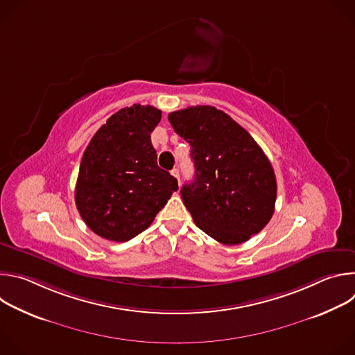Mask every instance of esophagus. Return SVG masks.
Here are the masks:
<instances>
[{
  "label": "esophagus",
  "mask_w": 355,
  "mask_h": 355,
  "mask_svg": "<svg viewBox=\"0 0 355 355\" xmlns=\"http://www.w3.org/2000/svg\"><path fill=\"white\" fill-rule=\"evenodd\" d=\"M171 174L178 180V182H180V171L177 170V168H174V170H171Z\"/></svg>",
  "instance_id": "34e87169"
}]
</instances>
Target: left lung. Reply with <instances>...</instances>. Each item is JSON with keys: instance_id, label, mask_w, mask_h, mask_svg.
I'll return each mask as SVG.
<instances>
[{"instance_id": "obj_1", "label": "left lung", "mask_w": 355, "mask_h": 355, "mask_svg": "<svg viewBox=\"0 0 355 355\" xmlns=\"http://www.w3.org/2000/svg\"><path fill=\"white\" fill-rule=\"evenodd\" d=\"M168 121L191 146L195 177L181 198L195 225L226 245L260 233L274 214L277 180L257 141L209 105L171 112Z\"/></svg>"}]
</instances>
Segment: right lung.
<instances>
[{
    "instance_id": "add662e5",
    "label": "right lung",
    "mask_w": 355,
    "mask_h": 355,
    "mask_svg": "<svg viewBox=\"0 0 355 355\" xmlns=\"http://www.w3.org/2000/svg\"><path fill=\"white\" fill-rule=\"evenodd\" d=\"M162 111L135 104L114 114L88 143L76 184V205L98 236L128 241L167 204L177 180L157 166L150 133Z\"/></svg>"
}]
</instances>
